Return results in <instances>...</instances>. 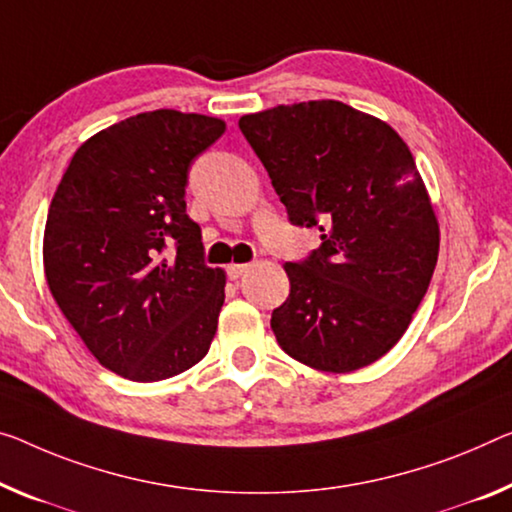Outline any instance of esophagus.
Masks as SVG:
<instances>
[{
  "label": "esophagus",
  "mask_w": 512,
  "mask_h": 512,
  "mask_svg": "<svg viewBox=\"0 0 512 512\" xmlns=\"http://www.w3.org/2000/svg\"><path fill=\"white\" fill-rule=\"evenodd\" d=\"M247 270H249L247 263H231L229 267H226V274H229L231 279H240Z\"/></svg>",
  "instance_id": "esophagus-1"
}]
</instances>
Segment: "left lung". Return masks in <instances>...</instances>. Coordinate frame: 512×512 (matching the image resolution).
<instances>
[{"label": "left lung", "mask_w": 512, "mask_h": 512, "mask_svg": "<svg viewBox=\"0 0 512 512\" xmlns=\"http://www.w3.org/2000/svg\"><path fill=\"white\" fill-rule=\"evenodd\" d=\"M238 125L288 222L322 240L286 263L290 295L270 320L281 350L329 373L373 364L410 327L439 254L410 148L384 121L338 100L279 105Z\"/></svg>", "instance_id": "left-lung-1"}]
</instances>
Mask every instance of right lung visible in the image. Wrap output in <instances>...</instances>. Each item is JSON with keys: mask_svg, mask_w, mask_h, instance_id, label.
I'll list each match as a JSON object with an SVG mask.
<instances>
[{"mask_svg": "<svg viewBox=\"0 0 512 512\" xmlns=\"http://www.w3.org/2000/svg\"><path fill=\"white\" fill-rule=\"evenodd\" d=\"M224 121L157 109L77 148L47 212L43 263L59 309L109 371L157 382L206 357L224 272L187 215L194 157Z\"/></svg>", "mask_w": 512, "mask_h": 512, "instance_id": "right-lung-1", "label": "right lung"}]
</instances>
